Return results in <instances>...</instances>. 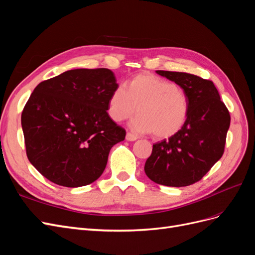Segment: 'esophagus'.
I'll return each instance as SVG.
<instances>
[{"label":"esophagus","instance_id":"esophagus-1","mask_svg":"<svg viewBox=\"0 0 255 255\" xmlns=\"http://www.w3.org/2000/svg\"><path fill=\"white\" fill-rule=\"evenodd\" d=\"M126 139H127L128 141H135V140L137 139V136L134 135V134H132V133L128 132V133H127V136H126Z\"/></svg>","mask_w":255,"mask_h":255}]
</instances>
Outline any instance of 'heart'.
<instances>
[{"mask_svg": "<svg viewBox=\"0 0 255 255\" xmlns=\"http://www.w3.org/2000/svg\"><path fill=\"white\" fill-rule=\"evenodd\" d=\"M138 110H137L136 109ZM138 111L132 127L140 133H153L159 139L176 135L188 118L189 100L185 90L170 81L150 73L138 74L110 97L107 113L122 122Z\"/></svg>", "mask_w": 255, "mask_h": 255, "instance_id": "heart-1", "label": "heart"}]
</instances>
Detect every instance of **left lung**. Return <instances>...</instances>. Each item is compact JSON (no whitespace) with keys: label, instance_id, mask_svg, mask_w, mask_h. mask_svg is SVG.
<instances>
[{"label":"left lung","instance_id":"obj_1","mask_svg":"<svg viewBox=\"0 0 255 255\" xmlns=\"http://www.w3.org/2000/svg\"><path fill=\"white\" fill-rule=\"evenodd\" d=\"M183 88L189 113L176 135L153 144L144 172L165 186L183 187L200 181L221 158L231 117L212 81L185 73L157 70Z\"/></svg>","mask_w":255,"mask_h":255}]
</instances>
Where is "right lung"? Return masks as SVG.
Segmentation results:
<instances>
[{
    "mask_svg": "<svg viewBox=\"0 0 255 255\" xmlns=\"http://www.w3.org/2000/svg\"><path fill=\"white\" fill-rule=\"evenodd\" d=\"M118 88L110 69H74L43 81L21 115L28 160L44 177L81 187L103 173L113 145L126 129L107 113Z\"/></svg>",
    "mask_w": 255,
    "mask_h": 255,
    "instance_id": "obj_1",
    "label": "right lung"
}]
</instances>
